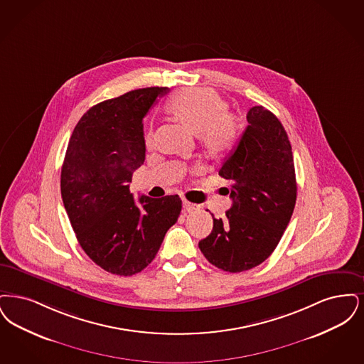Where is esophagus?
I'll return each instance as SVG.
<instances>
[{
    "label": "esophagus",
    "mask_w": 364,
    "mask_h": 364,
    "mask_svg": "<svg viewBox=\"0 0 364 364\" xmlns=\"http://www.w3.org/2000/svg\"><path fill=\"white\" fill-rule=\"evenodd\" d=\"M183 209H185L186 212H193V210L198 209V205H197V204H193V203H190V201H188V200H183Z\"/></svg>",
    "instance_id": "34e87169"
}]
</instances>
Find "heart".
Masks as SVG:
<instances>
[{
  "label": "heart",
  "mask_w": 364,
  "mask_h": 364,
  "mask_svg": "<svg viewBox=\"0 0 364 364\" xmlns=\"http://www.w3.org/2000/svg\"><path fill=\"white\" fill-rule=\"evenodd\" d=\"M170 110L200 133V140L213 155H222L237 145L240 127L237 118L227 112V102L208 88H191L181 91L170 100ZM154 132L145 134V144L151 146Z\"/></svg>",
  "instance_id": "heart-1"
}]
</instances>
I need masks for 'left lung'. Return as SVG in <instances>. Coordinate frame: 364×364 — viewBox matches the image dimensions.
<instances>
[{"instance_id": "obj_1", "label": "left lung", "mask_w": 364, "mask_h": 364, "mask_svg": "<svg viewBox=\"0 0 364 364\" xmlns=\"http://www.w3.org/2000/svg\"><path fill=\"white\" fill-rule=\"evenodd\" d=\"M249 125L219 175L231 181L232 206L198 247L231 273L262 264L284 234L296 203L292 148L277 117L262 106L247 112Z\"/></svg>"}]
</instances>
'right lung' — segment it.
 I'll return each instance as SVG.
<instances>
[{"mask_svg": "<svg viewBox=\"0 0 364 364\" xmlns=\"http://www.w3.org/2000/svg\"><path fill=\"white\" fill-rule=\"evenodd\" d=\"M166 87H149L100 102L87 111L68 144L61 196L81 249L112 274L146 268L174 225L179 196L134 201L133 173L145 160L142 119Z\"/></svg>", "mask_w": 364, "mask_h": 364, "instance_id": "1", "label": "right lung"}]
</instances>
